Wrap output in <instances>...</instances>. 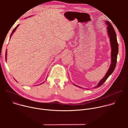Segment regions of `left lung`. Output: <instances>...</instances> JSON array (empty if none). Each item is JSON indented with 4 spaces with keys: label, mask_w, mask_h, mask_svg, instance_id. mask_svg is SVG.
Returning a JSON list of instances; mask_svg holds the SVG:
<instances>
[{
    "label": "left lung",
    "mask_w": 128,
    "mask_h": 128,
    "mask_svg": "<svg viewBox=\"0 0 128 128\" xmlns=\"http://www.w3.org/2000/svg\"><path fill=\"white\" fill-rule=\"evenodd\" d=\"M106 24L107 25V33L108 35V37L110 40V46L112 48L111 51V64L109 68L108 69L107 73L106 74L105 76L103 77L102 79L100 80L97 86H95L94 88H97L99 86H100L114 72V71L115 69L116 64L117 62V56L118 52V43L117 41V38L116 33L115 32V30L113 27V26L110 23H109V21H106L105 22ZM74 84L80 88H82L80 87V86H78L75 84ZM86 89V88H85ZM90 90V89H89Z\"/></svg>",
    "instance_id": "8db88e82"
}]
</instances>
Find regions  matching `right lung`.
<instances>
[{"label": "right lung", "mask_w": 128, "mask_h": 128, "mask_svg": "<svg viewBox=\"0 0 128 128\" xmlns=\"http://www.w3.org/2000/svg\"><path fill=\"white\" fill-rule=\"evenodd\" d=\"M19 26V25H17V26H16V27L14 28V29L13 30V31H12V33H11V35H10V38H11L12 35V34L14 33V32L16 31V28H18V27ZM6 56H7V50H6V57H7ZM43 82H42V83H43Z\"/></svg>", "instance_id": "1"}]
</instances>
